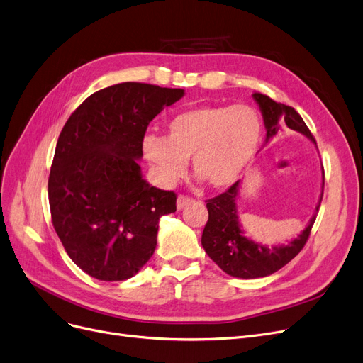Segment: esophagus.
I'll return each mask as SVG.
<instances>
[{"label": "esophagus", "mask_w": 363, "mask_h": 363, "mask_svg": "<svg viewBox=\"0 0 363 363\" xmlns=\"http://www.w3.org/2000/svg\"><path fill=\"white\" fill-rule=\"evenodd\" d=\"M191 201H193V199H191V197H186V196H179V197H178V200H177V208H178V211L184 209L185 206H188V204H190Z\"/></svg>", "instance_id": "esophagus-1"}]
</instances>
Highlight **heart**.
Segmentation results:
<instances>
[{"label":"heart","instance_id":"obj_1","mask_svg":"<svg viewBox=\"0 0 363 363\" xmlns=\"http://www.w3.org/2000/svg\"><path fill=\"white\" fill-rule=\"evenodd\" d=\"M259 138L261 120L252 106H199L170 118L166 136L147 135L143 150L163 184L178 181L193 157L196 175L220 190L242 177Z\"/></svg>","mask_w":363,"mask_h":363}]
</instances>
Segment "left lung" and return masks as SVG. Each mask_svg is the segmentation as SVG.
<instances>
[{"label":"left lung","instance_id":"1","mask_svg":"<svg viewBox=\"0 0 363 363\" xmlns=\"http://www.w3.org/2000/svg\"><path fill=\"white\" fill-rule=\"evenodd\" d=\"M252 96L258 104L264 118L267 130L265 144L286 128L299 132L308 138L313 144H316L307 124L292 106L279 104L267 96V94L257 91ZM239 193L240 181L233 184L225 193L208 200L206 208L209 212V219L201 234V246L219 269L233 277L257 279L270 276L280 270L283 265H286L304 247L314 220H316V215L310 218L307 227L296 239L291 240L288 245H276L269 247L250 240L245 235L238 213ZM322 196L316 206V212L319 211Z\"/></svg>","mask_w":363,"mask_h":363}]
</instances>
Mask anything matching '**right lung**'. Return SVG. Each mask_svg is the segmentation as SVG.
Segmentation results:
<instances>
[{"label": "right lung", "mask_w": 363, "mask_h": 363, "mask_svg": "<svg viewBox=\"0 0 363 363\" xmlns=\"http://www.w3.org/2000/svg\"><path fill=\"white\" fill-rule=\"evenodd\" d=\"M184 89L120 83L89 96L62 129L49 177L52 223L69 258L104 281L133 277L152 257L177 194L151 186L138 160L150 121Z\"/></svg>", "instance_id": "1"}]
</instances>
